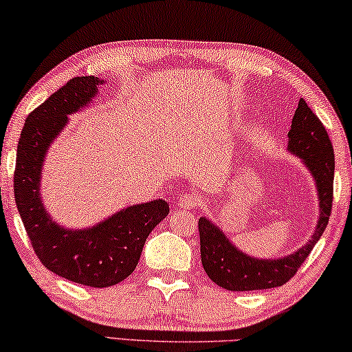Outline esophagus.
Instances as JSON below:
<instances>
[{"label":"esophagus","instance_id":"obj_1","mask_svg":"<svg viewBox=\"0 0 352 352\" xmlns=\"http://www.w3.org/2000/svg\"><path fill=\"white\" fill-rule=\"evenodd\" d=\"M197 205H199V199H197V195L190 194V192H186V194H182L179 197V200H177V208L181 210H195Z\"/></svg>","mask_w":352,"mask_h":352}]
</instances>
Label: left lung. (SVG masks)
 I'll return each mask as SVG.
<instances>
[{
	"mask_svg": "<svg viewBox=\"0 0 352 352\" xmlns=\"http://www.w3.org/2000/svg\"><path fill=\"white\" fill-rule=\"evenodd\" d=\"M288 152L300 157L314 177L319 221L312 237L295 253L278 259L253 258L230 242L211 219H199L201 264L216 285L230 292L266 290L287 283L314 248L329 224L333 204L335 155L327 129L305 99H300L288 131Z\"/></svg>",
	"mask_w": 352,
	"mask_h": 352,
	"instance_id": "1",
	"label": "left lung"
}]
</instances>
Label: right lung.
Masks as SVG:
<instances>
[{
  "label": "right lung",
  "instance_id": "add662e5",
  "mask_svg": "<svg viewBox=\"0 0 352 352\" xmlns=\"http://www.w3.org/2000/svg\"><path fill=\"white\" fill-rule=\"evenodd\" d=\"M98 76H75L28 115L17 144L14 199L43 266L67 280L105 288L131 276L152 229L170 213L165 200L131 205L86 229H67L47 214L40 194L46 152L76 110L98 96Z\"/></svg>",
  "mask_w": 352,
  "mask_h": 352
}]
</instances>
